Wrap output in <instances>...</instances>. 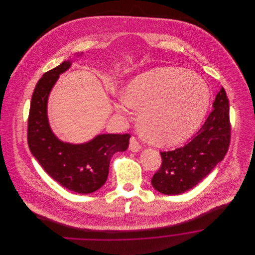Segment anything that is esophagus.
Returning <instances> with one entry per match:
<instances>
[{
  "label": "esophagus",
  "instance_id": "esophagus-1",
  "mask_svg": "<svg viewBox=\"0 0 255 255\" xmlns=\"http://www.w3.org/2000/svg\"><path fill=\"white\" fill-rule=\"evenodd\" d=\"M128 148L132 152H138V151H140L141 146H140L139 142L134 137H131L129 139V146H128Z\"/></svg>",
  "mask_w": 255,
  "mask_h": 255
}]
</instances>
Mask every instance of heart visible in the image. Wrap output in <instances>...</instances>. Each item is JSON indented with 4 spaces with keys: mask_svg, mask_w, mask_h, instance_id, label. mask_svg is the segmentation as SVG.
Segmentation results:
<instances>
[{
    "mask_svg": "<svg viewBox=\"0 0 255 255\" xmlns=\"http://www.w3.org/2000/svg\"><path fill=\"white\" fill-rule=\"evenodd\" d=\"M210 89L197 73L177 68H157L138 74L115 103L121 115L128 107L140 111L138 127L155 145L185 140L198 128L210 102Z\"/></svg>",
    "mask_w": 255,
    "mask_h": 255,
    "instance_id": "heart-1",
    "label": "heart"
}]
</instances>
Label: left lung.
<instances>
[{
	"label": "left lung",
	"mask_w": 255,
	"mask_h": 255,
	"mask_svg": "<svg viewBox=\"0 0 255 255\" xmlns=\"http://www.w3.org/2000/svg\"><path fill=\"white\" fill-rule=\"evenodd\" d=\"M229 99L220 89L212 112L204 125L184 145L160 152L162 164L151 182L161 193H182L201 182L221 162L230 145L231 123Z\"/></svg>",
	"instance_id": "8db88e82"
}]
</instances>
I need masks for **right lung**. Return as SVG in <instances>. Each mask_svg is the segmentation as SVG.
Returning a JSON list of instances; mask_svg holds the SVG:
<instances>
[{
    "mask_svg": "<svg viewBox=\"0 0 255 255\" xmlns=\"http://www.w3.org/2000/svg\"><path fill=\"white\" fill-rule=\"evenodd\" d=\"M71 64L65 61L38 80L30 103L27 142L32 155L53 180L73 192L87 194L106 182L111 157L127 150L130 135L100 134L82 144L63 142L55 136L48 122L47 101L59 75Z\"/></svg>",
    "mask_w": 255,
    "mask_h": 255,
    "instance_id": "obj_1",
    "label": "right lung"
}]
</instances>
